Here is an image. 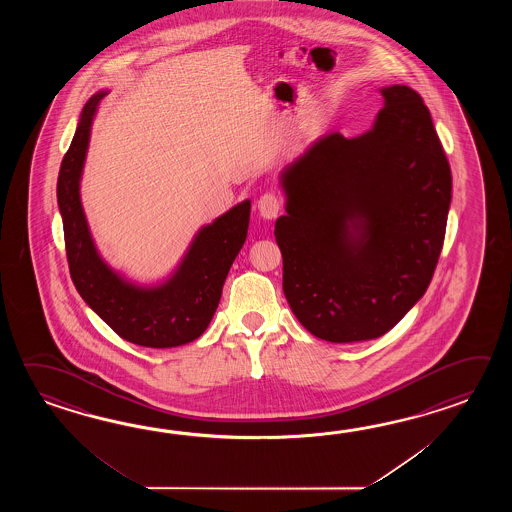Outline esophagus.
Returning a JSON list of instances; mask_svg holds the SVG:
<instances>
[{"instance_id":"obj_1","label":"esophagus","mask_w":512,"mask_h":512,"mask_svg":"<svg viewBox=\"0 0 512 512\" xmlns=\"http://www.w3.org/2000/svg\"><path fill=\"white\" fill-rule=\"evenodd\" d=\"M280 210H282V199L276 194L267 192L258 199V212H260L261 218L274 219L280 214Z\"/></svg>"}]
</instances>
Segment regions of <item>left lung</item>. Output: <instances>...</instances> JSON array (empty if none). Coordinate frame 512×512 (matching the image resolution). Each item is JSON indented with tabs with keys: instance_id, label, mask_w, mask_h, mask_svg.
<instances>
[{
	"instance_id": "obj_1",
	"label": "left lung",
	"mask_w": 512,
	"mask_h": 512,
	"mask_svg": "<svg viewBox=\"0 0 512 512\" xmlns=\"http://www.w3.org/2000/svg\"><path fill=\"white\" fill-rule=\"evenodd\" d=\"M381 95L371 130L324 135L280 174L283 293L337 344L388 333L426 293L445 240L452 175L430 111L412 87Z\"/></svg>"
}]
</instances>
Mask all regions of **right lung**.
<instances>
[{"label": "right lung", "mask_w": 512, "mask_h": 512, "mask_svg": "<svg viewBox=\"0 0 512 512\" xmlns=\"http://www.w3.org/2000/svg\"><path fill=\"white\" fill-rule=\"evenodd\" d=\"M106 95L102 89L87 100L58 174L56 196L69 272L84 302L119 337L144 348L183 346L205 333L218 309L230 265L247 238L251 201L245 199L197 230L183 260L164 282L139 285L111 269L93 241L80 199L91 126Z\"/></svg>", "instance_id": "add662e5"}]
</instances>
